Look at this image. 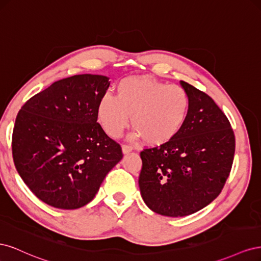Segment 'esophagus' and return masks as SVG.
Instances as JSON below:
<instances>
[{
	"mask_svg": "<svg viewBox=\"0 0 261 261\" xmlns=\"http://www.w3.org/2000/svg\"><path fill=\"white\" fill-rule=\"evenodd\" d=\"M132 150H133V148H132L130 146H128V145H123V146H122V151H123L124 154L129 153V152L132 151Z\"/></svg>",
	"mask_w": 261,
	"mask_h": 261,
	"instance_id": "1",
	"label": "esophagus"
}]
</instances>
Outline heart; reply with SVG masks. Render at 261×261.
I'll return each mask as SVG.
<instances>
[{"label":"heart","mask_w":261,"mask_h":261,"mask_svg":"<svg viewBox=\"0 0 261 261\" xmlns=\"http://www.w3.org/2000/svg\"><path fill=\"white\" fill-rule=\"evenodd\" d=\"M189 97L179 86L148 77L125 78L117 84L116 97L106 93L99 101L98 118L109 136L117 138L132 125L134 137L160 145L174 138L187 120Z\"/></svg>","instance_id":"b5f03b06"}]
</instances>
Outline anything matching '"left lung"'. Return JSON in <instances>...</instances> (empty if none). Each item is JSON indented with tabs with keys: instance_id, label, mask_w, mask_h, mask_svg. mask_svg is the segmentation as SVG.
<instances>
[{
	"instance_id": "left-lung-1",
	"label": "left lung",
	"mask_w": 261,
	"mask_h": 261,
	"mask_svg": "<svg viewBox=\"0 0 261 261\" xmlns=\"http://www.w3.org/2000/svg\"><path fill=\"white\" fill-rule=\"evenodd\" d=\"M189 97L177 135L140 152V194L153 212L185 217L215 200L230 175L235 136L227 117L207 93L180 81Z\"/></svg>"
}]
</instances>
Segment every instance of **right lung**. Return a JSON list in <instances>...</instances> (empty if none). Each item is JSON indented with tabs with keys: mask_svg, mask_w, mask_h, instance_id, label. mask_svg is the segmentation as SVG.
<instances>
[{
	"mask_svg": "<svg viewBox=\"0 0 261 261\" xmlns=\"http://www.w3.org/2000/svg\"><path fill=\"white\" fill-rule=\"evenodd\" d=\"M109 86L102 75L67 77L19 110L12 138L15 167L49 206L84 207L123 158L121 146L97 123L99 101Z\"/></svg>",
	"mask_w": 261,
	"mask_h": 261,
	"instance_id": "right-lung-1",
	"label": "right lung"
}]
</instances>
